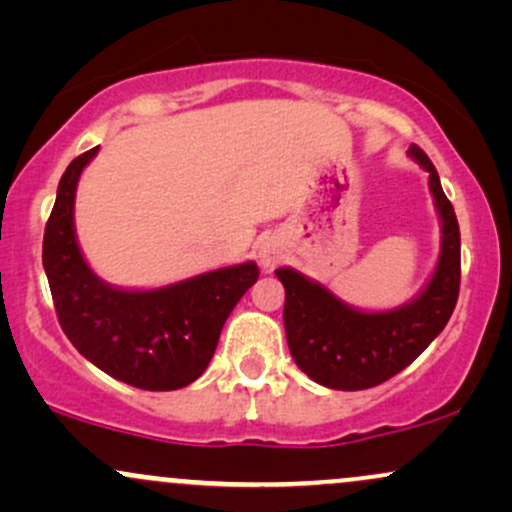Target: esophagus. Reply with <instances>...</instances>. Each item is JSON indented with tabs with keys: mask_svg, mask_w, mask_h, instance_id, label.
I'll return each mask as SVG.
<instances>
[{
	"mask_svg": "<svg viewBox=\"0 0 512 512\" xmlns=\"http://www.w3.org/2000/svg\"><path fill=\"white\" fill-rule=\"evenodd\" d=\"M257 257H260L264 267H272L279 260V245H274L272 240H264V243L257 245Z\"/></svg>",
	"mask_w": 512,
	"mask_h": 512,
	"instance_id": "esophagus-1",
	"label": "esophagus"
}]
</instances>
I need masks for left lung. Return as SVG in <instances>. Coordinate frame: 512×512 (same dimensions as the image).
Segmentation results:
<instances>
[{
  "instance_id": "obj_1",
  "label": "left lung",
  "mask_w": 512,
  "mask_h": 512,
  "mask_svg": "<svg viewBox=\"0 0 512 512\" xmlns=\"http://www.w3.org/2000/svg\"><path fill=\"white\" fill-rule=\"evenodd\" d=\"M407 156L428 173L440 219V255L431 279L411 301L392 310H358L344 303L320 281L291 267L276 276L286 289L284 327L296 366L330 390H368L421 356L448 325L460 293V226L452 204L419 146Z\"/></svg>"
}]
</instances>
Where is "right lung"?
Masks as SVG:
<instances>
[{"instance_id": "right-lung-1", "label": "right lung", "mask_w": 512, "mask_h": 512, "mask_svg": "<svg viewBox=\"0 0 512 512\" xmlns=\"http://www.w3.org/2000/svg\"><path fill=\"white\" fill-rule=\"evenodd\" d=\"M96 154L98 146L64 170L45 226L43 267L57 317L76 351L103 373L139 390H180L207 370L223 322L260 269L250 260L158 289L103 281L88 267L74 228L76 185Z\"/></svg>"}]
</instances>
